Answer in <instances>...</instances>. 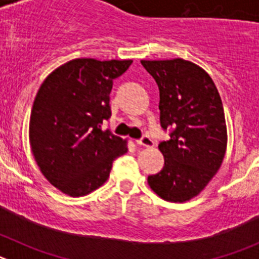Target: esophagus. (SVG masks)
Segmentation results:
<instances>
[{"mask_svg": "<svg viewBox=\"0 0 259 259\" xmlns=\"http://www.w3.org/2000/svg\"><path fill=\"white\" fill-rule=\"evenodd\" d=\"M137 145H141V146H146V148H150V146L154 145V141L152 140V137L148 136V135H144L141 139L136 140Z\"/></svg>", "mask_w": 259, "mask_h": 259, "instance_id": "34e87169", "label": "esophagus"}]
</instances>
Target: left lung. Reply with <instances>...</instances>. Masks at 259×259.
<instances>
[{
  "instance_id": "1",
  "label": "left lung",
  "mask_w": 259,
  "mask_h": 259,
  "mask_svg": "<svg viewBox=\"0 0 259 259\" xmlns=\"http://www.w3.org/2000/svg\"><path fill=\"white\" fill-rule=\"evenodd\" d=\"M159 89V122L170 139L159 143L164 166L148 176L161 198L184 202L202 191L219 170L227 128L218 89L206 71L182 58L141 61Z\"/></svg>"
}]
</instances>
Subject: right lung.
Here are the masks:
<instances>
[{
  "instance_id": "obj_1",
  "label": "right lung",
  "mask_w": 259,
  "mask_h": 259,
  "mask_svg": "<svg viewBox=\"0 0 259 259\" xmlns=\"http://www.w3.org/2000/svg\"><path fill=\"white\" fill-rule=\"evenodd\" d=\"M132 61L77 58L54 70L36 95L29 144L42 175L63 193L79 197L101 187L127 141L104 130L111 116L113 80Z\"/></svg>"
}]
</instances>
